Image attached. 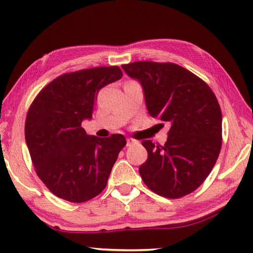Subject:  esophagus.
<instances>
[{"label": "esophagus", "mask_w": 253, "mask_h": 253, "mask_svg": "<svg viewBox=\"0 0 253 253\" xmlns=\"http://www.w3.org/2000/svg\"><path fill=\"white\" fill-rule=\"evenodd\" d=\"M136 144H138L137 140L132 138H127V146H132V145H136Z\"/></svg>", "instance_id": "obj_1"}]
</instances>
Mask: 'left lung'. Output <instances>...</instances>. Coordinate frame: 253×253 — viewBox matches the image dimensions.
<instances>
[{
    "label": "left lung",
    "mask_w": 253,
    "mask_h": 253,
    "mask_svg": "<svg viewBox=\"0 0 253 253\" xmlns=\"http://www.w3.org/2000/svg\"><path fill=\"white\" fill-rule=\"evenodd\" d=\"M143 88L148 114L168 123L164 146L143 140L148 153L139 174L149 190L169 199L195 191L211 173L222 145V113L211 88L185 68L137 61L122 66Z\"/></svg>",
    "instance_id": "left-lung-1"
}]
</instances>
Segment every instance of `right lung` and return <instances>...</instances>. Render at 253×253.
Segmentation results:
<instances>
[{"label":"right lung","instance_id":"add662e5","mask_svg":"<svg viewBox=\"0 0 253 253\" xmlns=\"http://www.w3.org/2000/svg\"><path fill=\"white\" fill-rule=\"evenodd\" d=\"M122 77L116 66L65 74L46 84L30 106L25 142L38 176L58 198L81 203L106 187L126 138L87 135L81 123L92 118L100 89Z\"/></svg>","mask_w":253,"mask_h":253}]
</instances>
